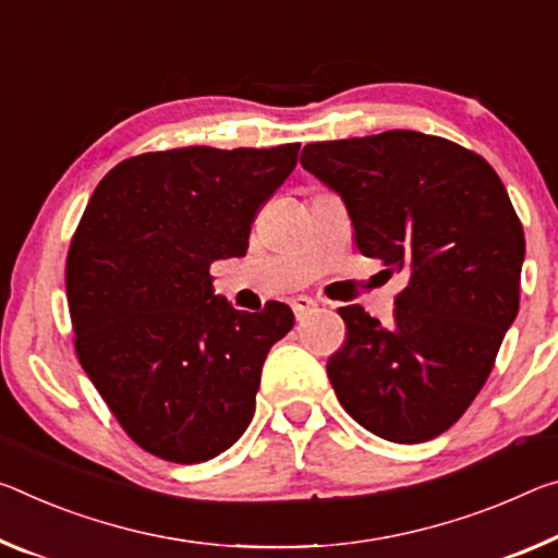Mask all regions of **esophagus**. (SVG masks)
<instances>
[{"label": "esophagus", "mask_w": 558, "mask_h": 558, "mask_svg": "<svg viewBox=\"0 0 558 558\" xmlns=\"http://www.w3.org/2000/svg\"><path fill=\"white\" fill-rule=\"evenodd\" d=\"M313 311H317V303H315L313 298H307V295L293 298V313H295L298 320H303V317L311 315Z\"/></svg>", "instance_id": "obj_1"}]
</instances>
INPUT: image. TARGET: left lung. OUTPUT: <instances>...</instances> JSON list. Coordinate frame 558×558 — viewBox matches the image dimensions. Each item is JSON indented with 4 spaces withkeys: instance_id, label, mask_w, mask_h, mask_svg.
<instances>
[{
    "instance_id": "8db88e82",
    "label": "left lung",
    "mask_w": 558,
    "mask_h": 558,
    "mask_svg": "<svg viewBox=\"0 0 558 558\" xmlns=\"http://www.w3.org/2000/svg\"><path fill=\"white\" fill-rule=\"evenodd\" d=\"M305 171L338 193L362 255L404 272L395 323L340 307L327 377L373 435L420 445L447 432L489 377L519 313L524 228L497 171L420 131L307 144Z\"/></svg>"
}]
</instances>
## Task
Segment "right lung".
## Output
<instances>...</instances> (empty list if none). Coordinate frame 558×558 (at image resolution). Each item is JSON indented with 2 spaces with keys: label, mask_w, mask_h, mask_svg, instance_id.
Segmentation results:
<instances>
[{
  "label": "right lung",
  "mask_w": 558,
  "mask_h": 558,
  "mask_svg": "<svg viewBox=\"0 0 558 558\" xmlns=\"http://www.w3.org/2000/svg\"><path fill=\"white\" fill-rule=\"evenodd\" d=\"M300 144L173 148L126 158L96 185L66 255L74 348L123 432L166 462L198 464L238 441L268 350L295 317L243 313L214 293L210 263L241 258L260 206Z\"/></svg>",
  "instance_id": "right-lung-1"
}]
</instances>
